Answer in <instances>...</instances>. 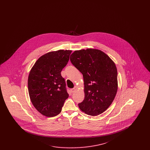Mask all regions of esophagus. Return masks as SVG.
I'll return each instance as SVG.
<instances>
[{
    "mask_svg": "<svg viewBox=\"0 0 150 150\" xmlns=\"http://www.w3.org/2000/svg\"><path fill=\"white\" fill-rule=\"evenodd\" d=\"M78 89V87L76 86H75L74 88H72V89H71V92L72 93H74L76 90Z\"/></svg>",
    "mask_w": 150,
    "mask_h": 150,
    "instance_id": "34e87169",
    "label": "esophagus"
}]
</instances>
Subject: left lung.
I'll use <instances>...</instances> for the list:
<instances>
[{
	"instance_id": "1",
	"label": "left lung",
	"mask_w": 150,
	"mask_h": 150,
	"mask_svg": "<svg viewBox=\"0 0 150 150\" xmlns=\"http://www.w3.org/2000/svg\"><path fill=\"white\" fill-rule=\"evenodd\" d=\"M70 61L83 76L84 100L79 103L86 114L97 116L111 105L117 93V71L114 62L102 50L74 51Z\"/></svg>"
}]
</instances>
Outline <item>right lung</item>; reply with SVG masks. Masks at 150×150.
I'll return each instance as SVG.
<instances>
[{
  "label": "right lung",
  "instance_id": "right-lung-1",
  "mask_svg": "<svg viewBox=\"0 0 150 150\" xmlns=\"http://www.w3.org/2000/svg\"><path fill=\"white\" fill-rule=\"evenodd\" d=\"M71 52L61 50L47 53L38 58L30 71V98L44 116L53 117L59 114L69 97L61 72L69 62Z\"/></svg>",
  "mask_w": 150,
  "mask_h": 150
}]
</instances>
